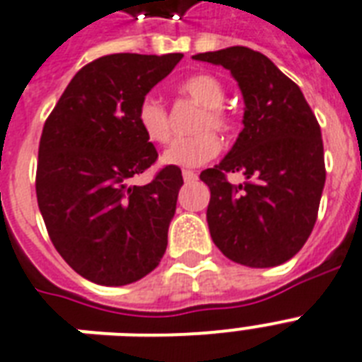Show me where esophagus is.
<instances>
[{"label":"esophagus","instance_id":"obj_1","mask_svg":"<svg viewBox=\"0 0 362 362\" xmlns=\"http://www.w3.org/2000/svg\"><path fill=\"white\" fill-rule=\"evenodd\" d=\"M183 179L189 183V181H194V179H198V173L192 172V170H183Z\"/></svg>","mask_w":362,"mask_h":362}]
</instances>
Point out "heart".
<instances>
[{
	"instance_id": "b5f03b06",
	"label": "heart",
	"mask_w": 362,
	"mask_h": 362,
	"mask_svg": "<svg viewBox=\"0 0 362 362\" xmlns=\"http://www.w3.org/2000/svg\"><path fill=\"white\" fill-rule=\"evenodd\" d=\"M177 91L192 103L199 104V114L192 125L196 134L172 141V146L164 151L163 163L181 168L202 166L221 153V140L212 131L228 134L233 127L231 115L222 106L226 91L221 80L207 72L185 78L177 86ZM136 123L146 140L153 144H166L172 136L168 110L155 97H146L141 100L136 110Z\"/></svg>"
}]
</instances>
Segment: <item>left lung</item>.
<instances>
[{
	"mask_svg": "<svg viewBox=\"0 0 362 362\" xmlns=\"http://www.w3.org/2000/svg\"><path fill=\"white\" fill-rule=\"evenodd\" d=\"M192 57L228 69L245 99V127L231 151L199 173L211 190V237L231 262L280 265L316 224L325 185L320 123L299 86L259 52L230 46ZM237 171L249 179L245 185L227 181Z\"/></svg>",
	"mask_w": 362,
	"mask_h": 362,
	"instance_id": "1",
	"label": "left lung"
}]
</instances>
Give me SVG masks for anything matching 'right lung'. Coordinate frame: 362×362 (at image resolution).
Segmentation results:
<instances>
[{"label": "right lung", "instance_id": "obj_1", "mask_svg": "<svg viewBox=\"0 0 362 362\" xmlns=\"http://www.w3.org/2000/svg\"><path fill=\"white\" fill-rule=\"evenodd\" d=\"M181 57H99L74 74L42 127L35 177L40 215L62 258L95 284L144 279L166 250L183 175L164 166L151 183L131 185L158 157L136 110Z\"/></svg>", "mask_w": 362, "mask_h": 362}]
</instances>
